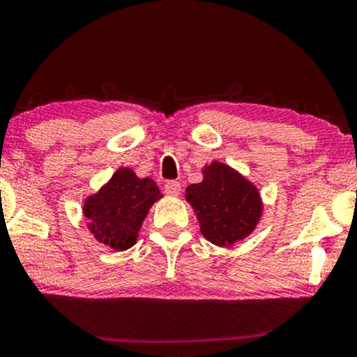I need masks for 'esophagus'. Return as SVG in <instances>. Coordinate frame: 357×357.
<instances>
[{"instance_id":"34e87169","label":"esophagus","mask_w":357,"mask_h":357,"mask_svg":"<svg viewBox=\"0 0 357 357\" xmlns=\"http://www.w3.org/2000/svg\"><path fill=\"white\" fill-rule=\"evenodd\" d=\"M165 192L172 195V197H178L181 194V184L178 181H168V183L165 184Z\"/></svg>"}]
</instances>
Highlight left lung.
Segmentation results:
<instances>
[{"instance_id":"8db88e82","label":"left lung","mask_w":357,"mask_h":357,"mask_svg":"<svg viewBox=\"0 0 357 357\" xmlns=\"http://www.w3.org/2000/svg\"><path fill=\"white\" fill-rule=\"evenodd\" d=\"M204 179L185 189L200 233L218 248H233L257 228L264 212L260 192L248 178L222 162L202 169Z\"/></svg>"}]
</instances>
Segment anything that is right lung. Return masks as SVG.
I'll list each match as a JSON object with an SVG mask.
<instances>
[{"mask_svg": "<svg viewBox=\"0 0 357 357\" xmlns=\"http://www.w3.org/2000/svg\"><path fill=\"white\" fill-rule=\"evenodd\" d=\"M163 197L150 178H139L130 168H118L112 179L84 200V217L93 238L114 250L135 244L152 205Z\"/></svg>", "mask_w": 357, "mask_h": 357, "instance_id": "1", "label": "right lung"}]
</instances>
